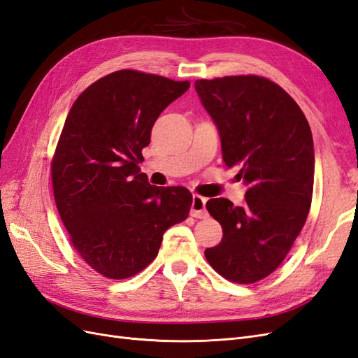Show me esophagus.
Masks as SVG:
<instances>
[{
  "instance_id": "esophagus-1",
  "label": "esophagus",
  "mask_w": 358,
  "mask_h": 358,
  "mask_svg": "<svg viewBox=\"0 0 358 358\" xmlns=\"http://www.w3.org/2000/svg\"><path fill=\"white\" fill-rule=\"evenodd\" d=\"M191 215L194 218H208V210H206V199L194 194L191 204Z\"/></svg>"
}]
</instances>
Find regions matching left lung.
<instances>
[{
    "instance_id": "obj_1",
    "label": "left lung",
    "mask_w": 358,
    "mask_h": 358,
    "mask_svg": "<svg viewBox=\"0 0 358 358\" xmlns=\"http://www.w3.org/2000/svg\"><path fill=\"white\" fill-rule=\"evenodd\" d=\"M196 91L218 128L225 166L248 185L243 206L206 203L224 234L204 255L225 279L254 284L284 262L306 222L315 171L310 127L297 103L259 76L201 79Z\"/></svg>"
}]
</instances>
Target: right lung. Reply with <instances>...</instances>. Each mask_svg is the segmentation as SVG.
Masks as SVG:
<instances>
[{"instance_id":"obj_1","label":"right lung","mask_w":358,"mask_h":358,"mask_svg":"<svg viewBox=\"0 0 358 358\" xmlns=\"http://www.w3.org/2000/svg\"><path fill=\"white\" fill-rule=\"evenodd\" d=\"M188 88L119 70L88 86L67 115L52 159L53 196L74 249L106 278L142 272L162 234L188 218L191 192L150 185L137 166L158 116Z\"/></svg>"}]
</instances>
